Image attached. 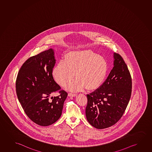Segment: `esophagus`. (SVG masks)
<instances>
[{
    "mask_svg": "<svg viewBox=\"0 0 152 152\" xmlns=\"http://www.w3.org/2000/svg\"><path fill=\"white\" fill-rule=\"evenodd\" d=\"M68 96L74 97V96H76V94L72 93H68Z\"/></svg>",
    "mask_w": 152,
    "mask_h": 152,
    "instance_id": "obj_1",
    "label": "esophagus"
}]
</instances>
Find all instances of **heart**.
<instances>
[{"label": "heart", "mask_w": 152, "mask_h": 152, "mask_svg": "<svg viewBox=\"0 0 152 152\" xmlns=\"http://www.w3.org/2000/svg\"><path fill=\"white\" fill-rule=\"evenodd\" d=\"M106 60L91 50L70 51L64 60L59 61L53 70L54 79L61 86H65L75 75L77 78L68 88L78 91L86 88L95 90L103 84L107 74Z\"/></svg>", "instance_id": "b5f03b06"}]
</instances>
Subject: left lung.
Segmentation results:
<instances>
[{
	"label": "left lung",
	"instance_id": "8db88e82",
	"mask_svg": "<svg viewBox=\"0 0 152 152\" xmlns=\"http://www.w3.org/2000/svg\"><path fill=\"white\" fill-rule=\"evenodd\" d=\"M114 67L98 88L87 94L86 116L97 129L110 127L121 118L131 98L132 81L125 61L114 53Z\"/></svg>",
	"mask_w": 152,
	"mask_h": 152
}]
</instances>
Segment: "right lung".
<instances>
[{"label": "right lung", "instance_id": "1", "mask_svg": "<svg viewBox=\"0 0 152 152\" xmlns=\"http://www.w3.org/2000/svg\"><path fill=\"white\" fill-rule=\"evenodd\" d=\"M52 49L31 56L19 70L16 91L26 115L40 126H47L60 118L68 94L57 84L53 76L55 65ZM58 92L59 95L51 97Z\"/></svg>", "mask_w": 152, "mask_h": 152}]
</instances>
